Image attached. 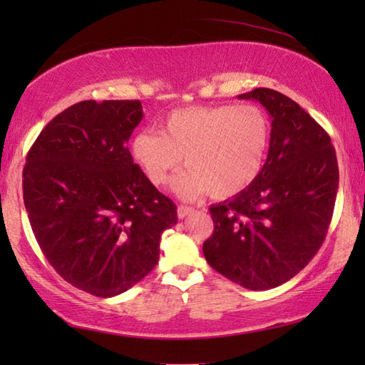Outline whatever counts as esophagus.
Wrapping results in <instances>:
<instances>
[{
	"label": "esophagus",
	"mask_w": 365,
	"mask_h": 365,
	"mask_svg": "<svg viewBox=\"0 0 365 365\" xmlns=\"http://www.w3.org/2000/svg\"><path fill=\"white\" fill-rule=\"evenodd\" d=\"M195 212V207H191V206H185V205H180L177 207V215H178V219H185L187 217V215H191Z\"/></svg>",
	"instance_id": "34e87169"
}]
</instances>
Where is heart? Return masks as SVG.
<instances>
[{
  "instance_id": "b5f03b06",
  "label": "heart",
  "mask_w": 365,
  "mask_h": 365,
  "mask_svg": "<svg viewBox=\"0 0 365 365\" xmlns=\"http://www.w3.org/2000/svg\"><path fill=\"white\" fill-rule=\"evenodd\" d=\"M270 145V120L256 104H215L175 109L160 130L138 132L132 154L153 185L160 187L182 158L187 170L175 177L183 197L206 193L227 200L242 193L261 174Z\"/></svg>"
}]
</instances>
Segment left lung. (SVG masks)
<instances>
[{
	"label": "left lung",
	"mask_w": 365,
	"mask_h": 365,
	"mask_svg": "<svg viewBox=\"0 0 365 365\" xmlns=\"http://www.w3.org/2000/svg\"><path fill=\"white\" fill-rule=\"evenodd\" d=\"M238 98L259 101L270 114L269 154L248 188L209 207L214 233L202 252L219 274L259 292L293 279L316 256L339 172L329 133L298 103L270 88Z\"/></svg>",
	"instance_id": "left-lung-1"
}]
</instances>
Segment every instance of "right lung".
I'll list each match as a JSON object with an SVG mask.
<instances>
[{
  "label": "right lung",
  "instance_id": "1",
  "mask_svg": "<svg viewBox=\"0 0 365 365\" xmlns=\"http://www.w3.org/2000/svg\"><path fill=\"white\" fill-rule=\"evenodd\" d=\"M143 117L138 100L82 101L46 123L24 165V205L40 250L78 289L113 298L159 261L177 206L127 148Z\"/></svg>",
  "mask_w": 365,
  "mask_h": 365
}]
</instances>
